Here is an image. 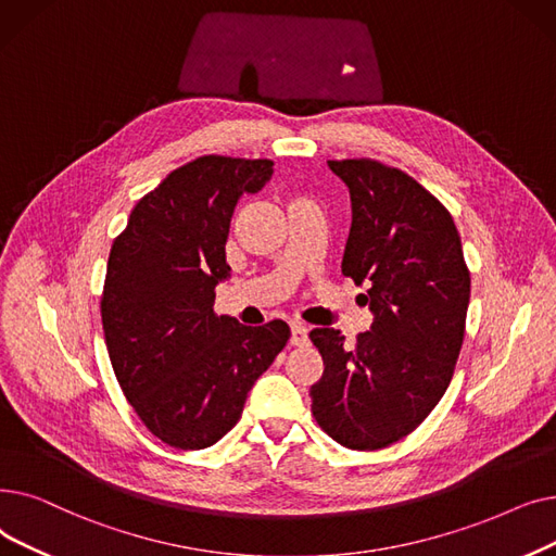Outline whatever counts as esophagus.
Wrapping results in <instances>:
<instances>
[{
    "instance_id": "esophagus-1",
    "label": "esophagus",
    "mask_w": 556,
    "mask_h": 556,
    "mask_svg": "<svg viewBox=\"0 0 556 556\" xmlns=\"http://www.w3.org/2000/svg\"><path fill=\"white\" fill-rule=\"evenodd\" d=\"M292 346H305V343L309 341L307 339V328L305 326H292Z\"/></svg>"
}]
</instances>
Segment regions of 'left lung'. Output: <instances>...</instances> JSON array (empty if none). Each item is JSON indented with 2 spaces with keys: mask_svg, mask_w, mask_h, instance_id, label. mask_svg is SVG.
Returning <instances> with one entry per match:
<instances>
[{
  "mask_svg": "<svg viewBox=\"0 0 556 556\" xmlns=\"http://www.w3.org/2000/svg\"><path fill=\"white\" fill-rule=\"evenodd\" d=\"M328 167L353 207L341 274L368 285L374 324L353 346L334 328L309 332L326 366L312 414L337 443L380 451L414 432L451 384L470 274L451 213L412 176L368 157Z\"/></svg>",
  "mask_w": 556,
  "mask_h": 556,
  "instance_id": "8db88e82",
  "label": "left lung"
}]
</instances>
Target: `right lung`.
<instances>
[{"label":"right lung","instance_id":"add662e5","mask_svg":"<svg viewBox=\"0 0 556 556\" xmlns=\"http://www.w3.org/2000/svg\"><path fill=\"white\" fill-rule=\"evenodd\" d=\"M271 161L203 155L142 197L113 242L101 321L113 371L147 430L178 451L217 443L289 339L280 319L242 326L215 314L230 276L226 240L244 192Z\"/></svg>","mask_w":556,"mask_h":556}]
</instances>
